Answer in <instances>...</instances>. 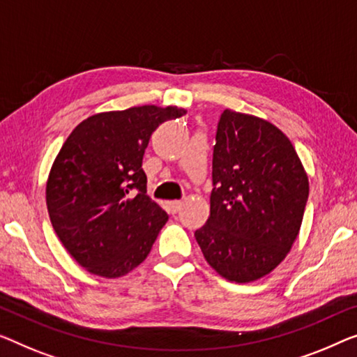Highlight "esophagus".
<instances>
[{"label":"esophagus","mask_w":357,"mask_h":357,"mask_svg":"<svg viewBox=\"0 0 357 357\" xmlns=\"http://www.w3.org/2000/svg\"><path fill=\"white\" fill-rule=\"evenodd\" d=\"M181 205H183V202H181V200H172V202H168V208H169V211H172V213L179 211Z\"/></svg>","instance_id":"1"}]
</instances>
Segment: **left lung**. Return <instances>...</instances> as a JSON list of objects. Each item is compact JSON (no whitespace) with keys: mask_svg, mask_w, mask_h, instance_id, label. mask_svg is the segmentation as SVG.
<instances>
[{"mask_svg":"<svg viewBox=\"0 0 357 357\" xmlns=\"http://www.w3.org/2000/svg\"><path fill=\"white\" fill-rule=\"evenodd\" d=\"M210 218L195 231L208 264L232 282L269 274L290 252L310 183L284 132L226 109L213 147Z\"/></svg>","mask_w":357,"mask_h":357,"instance_id":"8db88e82","label":"left lung"}]
</instances>
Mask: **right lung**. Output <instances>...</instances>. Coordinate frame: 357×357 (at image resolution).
Listing matches in <instances>:
<instances>
[{
	"label": "right lung",
	"mask_w": 357,
	"mask_h": 357,
	"mask_svg": "<svg viewBox=\"0 0 357 357\" xmlns=\"http://www.w3.org/2000/svg\"><path fill=\"white\" fill-rule=\"evenodd\" d=\"M179 109L142 105L82 121L63 142L46 185L51 225L84 269L120 278L142 263L168 220L147 195L142 157L152 132Z\"/></svg>",
	"instance_id": "right-lung-1"
}]
</instances>
